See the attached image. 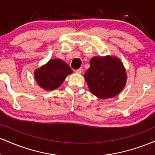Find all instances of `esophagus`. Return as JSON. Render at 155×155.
<instances>
[{
    "label": "esophagus",
    "mask_w": 155,
    "mask_h": 155,
    "mask_svg": "<svg viewBox=\"0 0 155 155\" xmlns=\"http://www.w3.org/2000/svg\"><path fill=\"white\" fill-rule=\"evenodd\" d=\"M83 71V69L82 68H79V69H77V70L75 71V72L76 74H81V73Z\"/></svg>",
    "instance_id": "1"
}]
</instances>
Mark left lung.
I'll return each mask as SVG.
<instances>
[{
  "instance_id": "1",
  "label": "left lung",
  "mask_w": 155,
  "mask_h": 155,
  "mask_svg": "<svg viewBox=\"0 0 155 155\" xmlns=\"http://www.w3.org/2000/svg\"><path fill=\"white\" fill-rule=\"evenodd\" d=\"M84 76L90 92L101 99L112 98L118 95L127 79L122 62L111 55L93 57Z\"/></svg>"
}]
</instances>
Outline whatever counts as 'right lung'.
Instances as JSON below:
<instances>
[{"label": "right lung", "mask_w": 155, "mask_h": 155, "mask_svg": "<svg viewBox=\"0 0 155 155\" xmlns=\"http://www.w3.org/2000/svg\"><path fill=\"white\" fill-rule=\"evenodd\" d=\"M73 73L66 63L58 58L51 59L47 63L36 68L34 77L40 87L47 91L58 88L68 76Z\"/></svg>", "instance_id": "add662e5"}]
</instances>
